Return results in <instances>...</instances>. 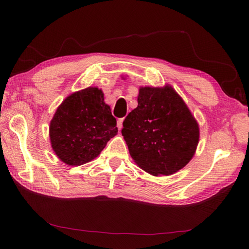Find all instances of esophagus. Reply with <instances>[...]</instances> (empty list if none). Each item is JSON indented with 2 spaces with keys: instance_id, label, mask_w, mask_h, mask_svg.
<instances>
[{
  "instance_id": "esophagus-1",
  "label": "esophagus",
  "mask_w": 249,
  "mask_h": 249,
  "mask_svg": "<svg viewBox=\"0 0 249 249\" xmlns=\"http://www.w3.org/2000/svg\"><path fill=\"white\" fill-rule=\"evenodd\" d=\"M123 120L124 119H119L118 120V124H116V125H118L119 129H122V127H123Z\"/></svg>"
}]
</instances>
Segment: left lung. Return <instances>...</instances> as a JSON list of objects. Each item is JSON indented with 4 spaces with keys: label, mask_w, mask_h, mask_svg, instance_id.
Returning <instances> with one entry per match:
<instances>
[{
    "label": "left lung",
    "mask_w": 249,
    "mask_h": 249,
    "mask_svg": "<svg viewBox=\"0 0 249 249\" xmlns=\"http://www.w3.org/2000/svg\"><path fill=\"white\" fill-rule=\"evenodd\" d=\"M129 154L153 176H170L192 160L199 126L182 97L170 86L140 88L138 107L123 122Z\"/></svg>",
    "instance_id": "8db88e82"
}]
</instances>
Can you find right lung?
I'll use <instances>...</instances> for the list:
<instances>
[{
    "label": "right lung",
    "mask_w": 249,
    "mask_h": 249,
    "mask_svg": "<svg viewBox=\"0 0 249 249\" xmlns=\"http://www.w3.org/2000/svg\"><path fill=\"white\" fill-rule=\"evenodd\" d=\"M116 134V120L98 88H87L66 97L49 127L52 149L70 166L94 160Z\"/></svg>",
    "instance_id": "right-lung-1"
}]
</instances>
